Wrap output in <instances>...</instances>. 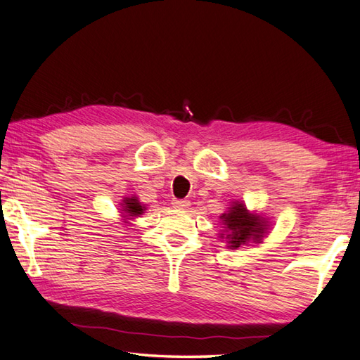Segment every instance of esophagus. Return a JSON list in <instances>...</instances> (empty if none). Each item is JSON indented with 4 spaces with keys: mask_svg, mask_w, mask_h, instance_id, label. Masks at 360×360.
Returning <instances> with one entry per match:
<instances>
[{
    "mask_svg": "<svg viewBox=\"0 0 360 360\" xmlns=\"http://www.w3.org/2000/svg\"><path fill=\"white\" fill-rule=\"evenodd\" d=\"M172 204H173V207L174 209H178V210H186L188 206H190V201H187V200H173L172 201Z\"/></svg>",
    "mask_w": 360,
    "mask_h": 360,
    "instance_id": "esophagus-1",
    "label": "esophagus"
}]
</instances>
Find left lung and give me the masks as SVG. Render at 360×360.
<instances>
[{"label": "left lung", "instance_id": "1", "mask_svg": "<svg viewBox=\"0 0 360 360\" xmlns=\"http://www.w3.org/2000/svg\"><path fill=\"white\" fill-rule=\"evenodd\" d=\"M221 231L218 237L224 238L229 250H237L250 243H262L269 234V218L257 212H251L243 201H232L228 210L220 215Z\"/></svg>", "mask_w": 360, "mask_h": 360}]
</instances>
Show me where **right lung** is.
<instances>
[{"label": "right lung", "instance_id": "1", "mask_svg": "<svg viewBox=\"0 0 360 360\" xmlns=\"http://www.w3.org/2000/svg\"><path fill=\"white\" fill-rule=\"evenodd\" d=\"M122 220L123 223H129V220H134V218H137L140 215H143V212L146 210L145 204H142L139 201V198L136 195L134 196H126V198L122 200Z\"/></svg>", "mask_w": 360, "mask_h": 360}]
</instances>
